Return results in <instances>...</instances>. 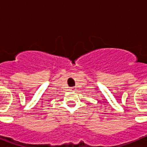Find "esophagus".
I'll use <instances>...</instances> for the list:
<instances>
[{
	"label": "esophagus",
	"mask_w": 147,
	"mask_h": 147,
	"mask_svg": "<svg viewBox=\"0 0 147 147\" xmlns=\"http://www.w3.org/2000/svg\"><path fill=\"white\" fill-rule=\"evenodd\" d=\"M71 89L72 90V91H75V90L76 89V88H75V87H71Z\"/></svg>",
	"instance_id": "1"
}]
</instances>
